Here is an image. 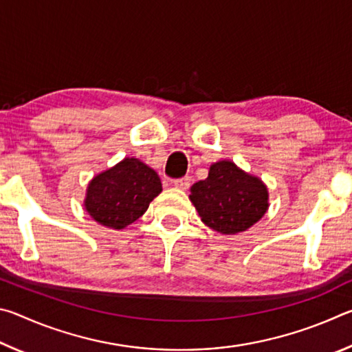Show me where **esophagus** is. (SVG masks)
Returning <instances> with one entry per match:
<instances>
[{"label":"esophagus","mask_w":352,"mask_h":352,"mask_svg":"<svg viewBox=\"0 0 352 352\" xmlns=\"http://www.w3.org/2000/svg\"><path fill=\"white\" fill-rule=\"evenodd\" d=\"M174 186L178 189H183L186 190L190 186V178L189 177H183V178H177L174 180Z\"/></svg>","instance_id":"34e87169"}]
</instances>
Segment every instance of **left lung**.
Masks as SVG:
<instances>
[{
  "label": "left lung",
  "mask_w": 352,
  "mask_h": 352,
  "mask_svg": "<svg viewBox=\"0 0 352 352\" xmlns=\"http://www.w3.org/2000/svg\"><path fill=\"white\" fill-rule=\"evenodd\" d=\"M189 199L201 222L222 234L248 230L269 208L265 184L228 160L214 163L208 178L192 184Z\"/></svg>",
  "instance_id": "left-lung-1"
}]
</instances>
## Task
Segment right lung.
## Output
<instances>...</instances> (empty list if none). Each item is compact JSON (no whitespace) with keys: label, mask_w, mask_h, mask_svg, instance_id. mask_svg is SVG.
Instances as JSON below:
<instances>
[{"label":"right lung","mask_w":352,"mask_h":352,"mask_svg":"<svg viewBox=\"0 0 352 352\" xmlns=\"http://www.w3.org/2000/svg\"><path fill=\"white\" fill-rule=\"evenodd\" d=\"M162 190L152 168L138 158H124L88 184L85 210L107 228L122 230L140 219Z\"/></svg>","instance_id":"right-lung-1"}]
</instances>
